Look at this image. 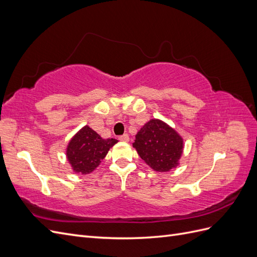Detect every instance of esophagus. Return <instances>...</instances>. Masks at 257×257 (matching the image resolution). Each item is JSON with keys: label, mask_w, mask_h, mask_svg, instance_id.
<instances>
[{"label": "esophagus", "mask_w": 257, "mask_h": 257, "mask_svg": "<svg viewBox=\"0 0 257 257\" xmlns=\"http://www.w3.org/2000/svg\"><path fill=\"white\" fill-rule=\"evenodd\" d=\"M128 135L127 134H124L122 136H119V141L120 142H123V143H127L128 142Z\"/></svg>", "instance_id": "34e87169"}]
</instances>
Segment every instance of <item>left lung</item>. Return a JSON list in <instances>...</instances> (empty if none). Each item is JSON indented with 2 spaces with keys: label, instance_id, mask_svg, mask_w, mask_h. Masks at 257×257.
<instances>
[{
  "label": "left lung",
  "instance_id": "1",
  "mask_svg": "<svg viewBox=\"0 0 257 257\" xmlns=\"http://www.w3.org/2000/svg\"><path fill=\"white\" fill-rule=\"evenodd\" d=\"M133 147L154 172L167 173L180 164L183 138L164 121L151 119L137 132Z\"/></svg>",
  "mask_w": 257,
  "mask_h": 257
}]
</instances>
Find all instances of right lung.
Masks as SVG:
<instances>
[{"mask_svg": "<svg viewBox=\"0 0 257 257\" xmlns=\"http://www.w3.org/2000/svg\"><path fill=\"white\" fill-rule=\"evenodd\" d=\"M116 143V139H104L89 125H84L69 139L65 151L66 160L74 173L89 175L99 166Z\"/></svg>", "mask_w": 257, "mask_h": 257, "instance_id": "add662e5", "label": "right lung"}]
</instances>
